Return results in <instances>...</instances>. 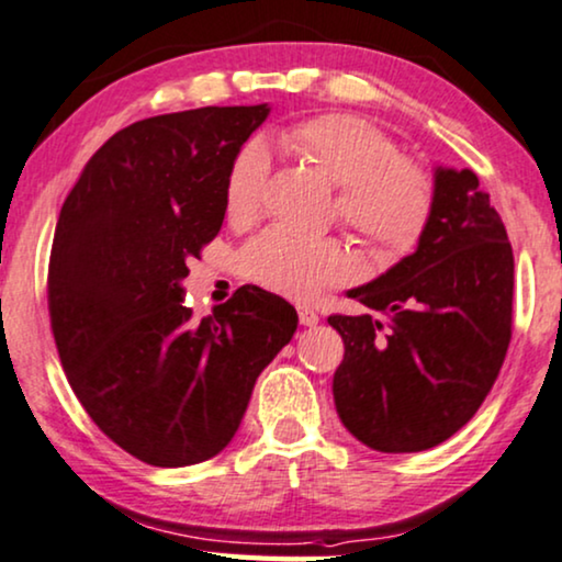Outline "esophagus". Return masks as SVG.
Returning <instances> with one entry per match:
<instances>
[{
  "instance_id": "1",
  "label": "esophagus",
  "mask_w": 562,
  "mask_h": 562,
  "mask_svg": "<svg viewBox=\"0 0 562 562\" xmlns=\"http://www.w3.org/2000/svg\"><path fill=\"white\" fill-rule=\"evenodd\" d=\"M297 322H301L303 326H316L318 314L314 308H308V305H297Z\"/></svg>"
}]
</instances>
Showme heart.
Here are the masks:
<instances>
[{
    "label": "heart",
    "mask_w": 562,
    "mask_h": 562,
    "mask_svg": "<svg viewBox=\"0 0 562 562\" xmlns=\"http://www.w3.org/2000/svg\"><path fill=\"white\" fill-rule=\"evenodd\" d=\"M277 145L339 187L334 215L363 238L375 259L396 261L420 244L436 204L432 179L379 126L352 113H322L282 130ZM265 179L267 153L251 142L225 179V217L233 225L257 215ZM240 272L269 293L308 301L350 280L355 259L342 238H297L272 228L248 240Z\"/></svg>",
    "instance_id": "heart-1"
}]
</instances>
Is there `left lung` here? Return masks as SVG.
Here are the masks:
<instances>
[{
    "instance_id": "1",
    "label": "left lung",
    "mask_w": 562,
    "mask_h": 562,
    "mask_svg": "<svg viewBox=\"0 0 562 562\" xmlns=\"http://www.w3.org/2000/svg\"><path fill=\"white\" fill-rule=\"evenodd\" d=\"M436 204L415 254L350 290L368 314L329 316L345 360L334 404L383 453L443 443L498 379L514 322V251L470 168H436Z\"/></svg>"
}]
</instances>
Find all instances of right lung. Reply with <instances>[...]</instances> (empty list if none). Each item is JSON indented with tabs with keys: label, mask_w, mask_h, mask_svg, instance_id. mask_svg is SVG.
<instances>
[{
	"label": "right lung",
	"mask_w": 562,
	"mask_h": 562,
	"mask_svg": "<svg viewBox=\"0 0 562 562\" xmlns=\"http://www.w3.org/2000/svg\"><path fill=\"white\" fill-rule=\"evenodd\" d=\"M269 105L162 113L116 132L64 199L48 316L92 423L153 467L231 443L259 373L297 329L288 301L244 285L212 316L181 301L187 261L223 228L225 179Z\"/></svg>",
	"instance_id": "right-lung-1"
}]
</instances>
